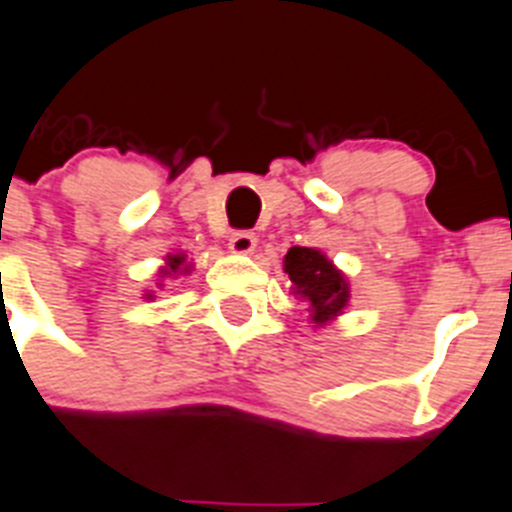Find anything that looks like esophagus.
<instances>
[{
	"label": "esophagus",
	"instance_id": "1",
	"mask_svg": "<svg viewBox=\"0 0 512 512\" xmlns=\"http://www.w3.org/2000/svg\"><path fill=\"white\" fill-rule=\"evenodd\" d=\"M257 239L252 231H234L229 239V249L236 252V255H249V252H255Z\"/></svg>",
	"mask_w": 512,
	"mask_h": 512
}]
</instances>
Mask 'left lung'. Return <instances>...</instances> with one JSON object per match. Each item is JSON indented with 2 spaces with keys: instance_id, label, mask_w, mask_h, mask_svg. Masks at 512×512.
Wrapping results in <instances>:
<instances>
[{
  "instance_id": "8db88e82",
  "label": "left lung",
  "mask_w": 512,
  "mask_h": 512,
  "mask_svg": "<svg viewBox=\"0 0 512 512\" xmlns=\"http://www.w3.org/2000/svg\"><path fill=\"white\" fill-rule=\"evenodd\" d=\"M283 270L294 283V294L307 302L309 320L328 325L349 304V281L320 249L291 247L283 257Z\"/></svg>"
}]
</instances>
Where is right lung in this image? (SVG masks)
Wrapping results in <instances>:
<instances>
[{"mask_svg": "<svg viewBox=\"0 0 512 512\" xmlns=\"http://www.w3.org/2000/svg\"><path fill=\"white\" fill-rule=\"evenodd\" d=\"M182 270L187 273V268H184V255H169L166 257V268H163L161 273L163 276H176V273H182Z\"/></svg>", "mask_w": 512, "mask_h": 512, "instance_id": "right-lung-1", "label": "right lung"}]
</instances>
